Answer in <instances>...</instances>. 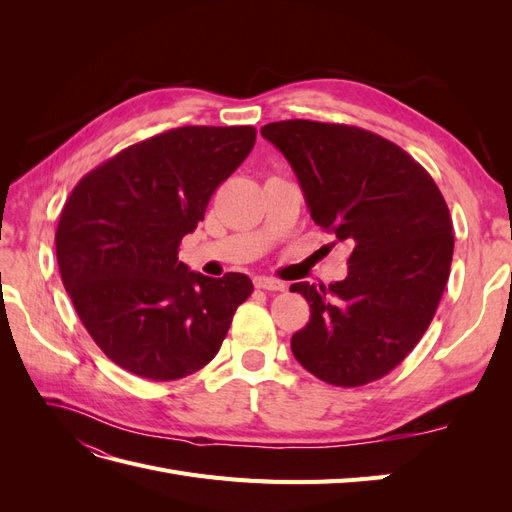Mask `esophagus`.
Segmentation results:
<instances>
[{
    "mask_svg": "<svg viewBox=\"0 0 512 512\" xmlns=\"http://www.w3.org/2000/svg\"><path fill=\"white\" fill-rule=\"evenodd\" d=\"M254 284H256V288H260V290H284L286 286H284V282H280V280H273V277H265V275H260V277H256L254 280Z\"/></svg>",
    "mask_w": 512,
    "mask_h": 512,
    "instance_id": "1",
    "label": "esophagus"
}]
</instances>
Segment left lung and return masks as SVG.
<instances>
[{"label":"left lung","mask_w":512,"mask_h":512,"mask_svg":"<svg viewBox=\"0 0 512 512\" xmlns=\"http://www.w3.org/2000/svg\"><path fill=\"white\" fill-rule=\"evenodd\" d=\"M260 134L284 153L312 220L344 243L346 280L292 284L309 322L290 339L309 374L363 386L421 342L453 260V222L436 181L386 138L346 123L288 119Z\"/></svg>","instance_id":"left-lung-1"}]
</instances>
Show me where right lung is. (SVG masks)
<instances>
[{
    "label": "right lung",
    "instance_id": "right-lung-1",
    "mask_svg": "<svg viewBox=\"0 0 512 512\" xmlns=\"http://www.w3.org/2000/svg\"><path fill=\"white\" fill-rule=\"evenodd\" d=\"M254 143L252 126H183L121 149L74 185L55 232L61 282L121 369L179 380L218 354L252 280L194 273L179 245Z\"/></svg>",
    "mask_w": 512,
    "mask_h": 512
}]
</instances>
